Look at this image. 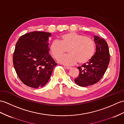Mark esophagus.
Returning a JSON list of instances; mask_svg holds the SVG:
<instances>
[{
	"instance_id": "obj_1",
	"label": "esophagus",
	"mask_w": 124,
	"mask_h": 124,
	"mask_svg": "<svg viewBox=\"0 0 124 124\" xmlns=\"http://www.w3.org/2000/svg\"><path fill=\"white\" fill-rule=\"evenodd\" d=\"M65 69H68V70H69V69H71V67H65Z\"/></svg>"
}]
</instances>
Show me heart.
Masks as SVG:
<instances>
[{"label": "heart", "mask_w": 124, "mask_h": 124, "mask_svg": "<svg viewBox=\"0 0 124 124\" xmlns=\"http://www.w3.org/2000/svg\"><path fill=\"white\" fill-rule=\"evenodd\" d=\"M95 43L88 36L76 32H69L60 36V41H53L50 46V53L57 59L67 51L70 53L59 59V62L64 65H73L78 62L83 64L93 58L95 53Z\"/></svg>", "instance_id": "b5f03b06"}]
</instances>
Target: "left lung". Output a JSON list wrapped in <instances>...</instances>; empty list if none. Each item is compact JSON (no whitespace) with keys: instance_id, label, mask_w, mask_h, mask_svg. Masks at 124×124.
Instances as JSON below:
<instances>
[{"instance_id":"1","label":"left lung","mask_w":124,"mask_h":124,"mask_svg":"<svg viewBox=\"0 0 124 124\" xmlns=\"http://www.w3.org/2000/svg\"><path fill=\"white\" fill-rule=\"evenodd\" d=\"M96 51L93 57L81 67H78L79 74L74 81L81 87L95 84L102 78L110 61V54L107 42L99 37L94 36Z\"/></svg>"}]
</instances>
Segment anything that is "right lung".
<instances>
[{"instance_id":"add662e5","label":"right lung","mask_w":124,"mask_h":124,"mask_svg":"<svg viewBox=\"0 0 124 124\" xmlns=\"http://www.w3.org/2000/svg\"><path fill=\"white\" fill-rule=\"evenodd\" d=\"M50 33L35 31L19 37L13 55L17 76L24 85L38 88L44 86L57 65L49 54Z\"/></svg>"}]
</instances>
